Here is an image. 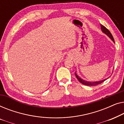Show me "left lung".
I'll return each mask as SVG.
<instances>
[{"instance_id":"left-lung-1","label":"left lung","mask_w":124,"mask_h":124,"mask_svg":"<svg viewBox=\"0 0 124 124\" xmlns=\"http://www.w3.org/2000/svg\"><path fill=\"white\" fill-rule=\"evenodd\" d=\"M101 31H102L104 34H106L107 35H108V36L109 37V38H111L112 40V41L115 43L114 39H113V37L112 36V34L111 33V32H110L109 30H108L106 28V27L103 26V25H101ZM75 75H76V78H77L78 79V80L79 82L81 83V84H84V85H86V86H96V85H99V84H101V83L103 82L104 81H105L107 79V78L104 79H103V80L99 81H96V82H90V81H86L85 80H84V79H82V78H81L77 75L76 73H75Z\"/></svg>"}]
</instances>
